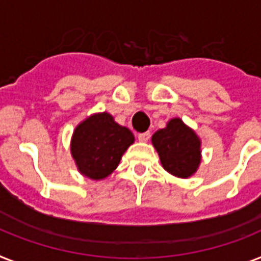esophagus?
Returning a JSON list of instances; mask_svg holds the SVG:
<instances>
[{"instance_id":"obj_1","label":"esophagus","mask_w":261,"mask_h":261,"mask_svg":"<svg viewBox=\"0 0 261 261\" xmlns=\"http://www.w3.org/2000/svg\"><path fill=\"white\" fill-rule=\"evenodd\" d=\"M138 139H139L141 142H147L150 139V131H146V133L138 134Z\"/></svg>"}]
</instances>
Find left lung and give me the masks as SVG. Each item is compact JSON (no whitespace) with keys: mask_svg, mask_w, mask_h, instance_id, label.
I'll use <instances>...</instances> for the list:
<instances>
[{"mask_svg":"<svg viewBox=\"0 0 261 261\" xmlns=\"http://www.w3.org/2000/svg\"><path fill=\"white\" fill-rule=\"evenodd\" d=\"M151 142L160 155L161 164L170 174L188 178L200 166V138L179 118L169 120L165 128L152 135Z\"/></svg>","mask_w":261,"mask_h":261,"instance_id":"8db88e82","label":"left lung"}]
</instances>
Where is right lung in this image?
<instances>
[{
    "label": "right lung",
    "mask_w": 261,
    "mask_h": 261,
    "mask_svg": "<svg viewBox=\"0 0 261 261\" xmlns=\"http://www.w3.org/2000/svg\"><path fill=\"white\" fill-rule=\"evenodd\" d=\"M134 135L120 126L109 112L83 120L72 135L71 154L77 170L91 179H103L115 170Z\"/></svg>",
    "instance_id": "1"
}]
</instances>
